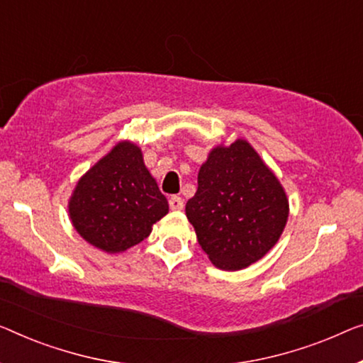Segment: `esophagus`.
Segmentation results:
<instances>
[{
  "instance_id": "34e87169",
  "label": "esophagus",
  "mask_w": 363,
  "mask_h": 363,
  "mask_svg": "<svg viewBox=\"0 0 363 363\" xmlns=\"http://www.w3.org/2000/svg\"><path fill=\"white\" fill-rule=\"evenodd\" d=\"M169 207H171V210H182L184 208V200L179 196H172L169 199Z\"/></svg>"
}]
</instances>
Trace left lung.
I'll return each instance as SVG.
<instances>
[{
    "label": "left lung",
    "instance_id": "left-lung-1",
    "mask_svg": "<svg viewBox=\"0 0 363 363\" xmlns=\"http://www.w3.org/2000/svg\"><path fill=\"white\" fill-rule=\"evenodd\" d=\"M197 182L186 215L215 267L246 269L272 250L289 220V199L247 140L212 148Z\"/></svg>",
    "mask_w": 363,
    "mask_h": 363
}]
</instances>
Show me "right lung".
Listing matches in <instances>:
<instances>
[{
    "mask_svg": "<svg viewBox=\"0 0 363 363\" xmlns=\"http://www.w3.org/2000/svg\"><path fill=\"white\" fill-rule=\"evenodd\" d=\"M169 212L143 153L133 142H118L89 167L69 197V220L97 250L118 254L148 238Z\"/></svg>",
    "mask_w": 363,
    "mask_h": 363,
    "instance_id": "1",
    "label": "right lung"
}]
</instances>
